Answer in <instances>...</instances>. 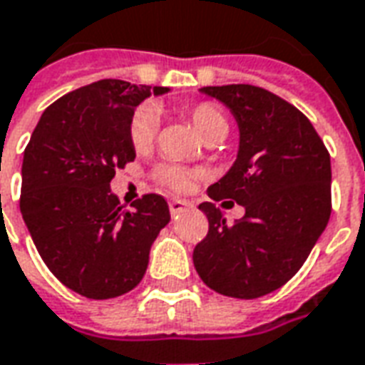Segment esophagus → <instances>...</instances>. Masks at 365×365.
<instances>
[{"instance_id": "34e87169", "label": "esophagus", "mask_w": 365, "mask_h": 365, "mask_svg": "<svg viewBox=\"0 0 365 365\" xmlns=\"http://www.w3.org/2000/svg\"><path fill=\"white\" fill-rule=\"evenodd\" d=\"M190 206V202H187V200H178V198H175V200H170L169 202V210L173 216H177V214H180V212L185 210V208H188Z\"/></svg>"}]
</instances>
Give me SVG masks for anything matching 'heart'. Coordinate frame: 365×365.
Here are the masks:
<instances>
[{
    "label": "heart",
    "mask_w": 365,
    "mask_h": 365,
    "mask_svg": "<svg viewBox=\"0 0 365 365\" xmlns=\"http://www.w3.org/2000/svg\"><path fill=\"white\" fill-rule=\"evenodd\" d=\"M187 115L192 121L196 131L208 141V143H216L220 139L228 135V118L220 106L212 104V102H200V104L192 106L187 112ZM159 128V112L153 104H143L137 108L131 120H129V141L135 151H143L153 143L155 133ZM155 178L165 185L170 190L177 192H185L195 185L198 178V173L192 169H187L182 165H175V163H163L155 169Z\"/></svg>",
    "instance_id": "1"
}]
</instances>
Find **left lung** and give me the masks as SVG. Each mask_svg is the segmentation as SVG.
Returning <instances> with one entry per match:
<instances>
[{
	"label": "left lung",
	"mask_w": 365,
	"mask_h": 365,
	"mask_svg": "<svg viewBox=\"0 0 365 365\" xmlns=\"http://www.w3.org/2000/svg\"><path fill=\"white\" fill-rule=\"evenodd\" d=\"M202 92L234 113L240 149L232 169L208 187L214 202L198 206L208 218V234L192 261L216 293L257 299L301 269L327 228L330 155L309 118L265 88L228 84ZM224 197L246 208L234 227L215 206Z\"/></svg>",
	"instance_id": "left-lung-1"
}]
</instances>
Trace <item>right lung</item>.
I'll return each mask as SVG.
<instances>
[{"mask_svg": "<svg viewBox=\"0 0 365 365\" xmlns=\"http://www.w3.org/2000/svg\"><path fill=\"white\" fill-rule=\"evenodd\" d=\"M169 88L98 80L46 108L25 147L23 220L38 255L63 285L88 299H113L139 285L169 204L145 195L123 210L110 182L135 159L129 120L147 96Z\"/></svg>", "mask_w": 365, "mask_h": 365, "instance_id": "obj_1", "label": "right lung"}]
</instances>
